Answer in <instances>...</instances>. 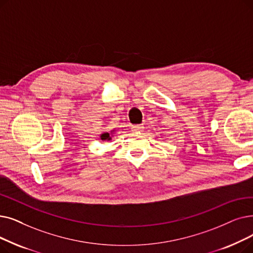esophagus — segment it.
<instances>
[{"mask_svg":"<svg viewBox=\"0 0 253 253\" xmlns=\"http://www.w3.org/2000/svg\"><path fill=\"white\" fill-rule=\"evenodd\" d=\"M131 129H132V131H134V132H139V131L144 130V125H142V124L133 125L132 127H131Z\"/></svg>","mask_w":253,"mask_h":253,"instance_id":"1","label":"esophagus"}]
</instances>
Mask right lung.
Segmentation results:
<instances>
[{"mask_svg": "<svg viewBox=\"0 0 253 253\" xmlns=\"http://www.w3.org/2000/svg\"><path fill=\"white\" fill-rule=\"evenodd\" d=\"M101 139L102 140H106V139H111V136H109V133H103L101 134Z\"/></svg>", "mask_w": 253, "mask_h": 253, "instance_id": "1", "label": "right lung"}]
</instances>
